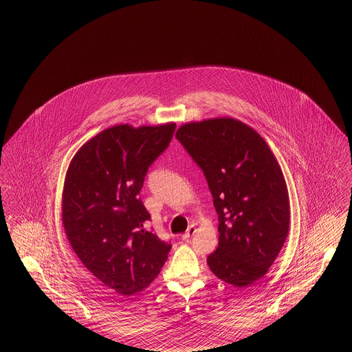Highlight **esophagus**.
<instances>
[{
	"mask_svg": "<svg viewBox=\"0 0 352 352\" xmlns=\"http://www.w3.org/2000/svg\"><path fill=\"white\" fill-rule=\"evenodd\" d=\"M195 232H197V227H195V226H190V227L187 228V231L184 232V236H182V239H184V240H188L191 236L195 234Z\"/></svg>",
	"mask_w": 352,
	"mask_h": 352,
	"instance_id": "esophagus-1",
	"label": "esophagus"
}]
</instances>
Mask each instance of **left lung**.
Here are the masks:
<instances>
[{
	"label": "left lung",
	"instance_id": "obj_1",
	"mask_svg": "<svg viewBox=\"0 0 352 352\" xmlns=\"http://www.w3.org/2000/svg\"><path fill=\"white\" fill-rule=\"evenodd\" d=\"M175 137L203 170L218 212V250L208 267L227 284L251 286L267 274L289 232L283 170L265 140L236 118L187 122Z\"/></svg>",
	"mask_w": 352,
	"mask_h": 352
}]
</instances>
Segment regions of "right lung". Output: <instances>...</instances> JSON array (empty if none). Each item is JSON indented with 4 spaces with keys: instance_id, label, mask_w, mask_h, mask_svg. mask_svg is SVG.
<instances>
[{
    "instance_id": "1",
    "label": "right lung",
    "mask_w": 352,
    "mask_h": 352,
    "mask_svg": "<svg viewBox=\"0 0 352 352\" xmlns=\"http://www.w3.org/2000/svg\"><path fill=\"white\" fill-rule=\"evenodd\" d=\"M175 122L104 129L76 151L62 194V221L84 267L121 296L149 286L171 245L145 228L138 194L148 168L168 148Z\"/></svg>"
}]
</instances>
